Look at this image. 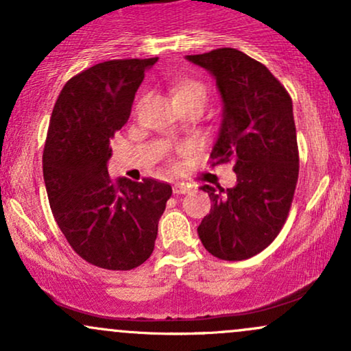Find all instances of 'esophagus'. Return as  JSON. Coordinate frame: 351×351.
Returning <instances> with one entry per match:
<instances>
[{
	"instance_id": "34e87169",
	"label": "esophagus",
	"mask_w": 351,
	"mask_h": 351,
	"mask_svg": "<svg viewBox=\"0 0 351 351\" xmlns=\"http://www.w3.org/2000/svg\"><path fill=\"white\" fill-rule=\"evenodd\" d=\"M189 191H191V184L188 183H176L175 186H173V193H175V195H186Z\"/></svg>"
}]
</instances>
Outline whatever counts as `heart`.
<instances>
[{"mask_svg":"<svg viewBox=\"0 0 351 351\" xmlns=\"http://www.w3.org/2000/svg\"><path fill=\"white\" fill-rule=\"evenodd\" d=\"M171 92L173 97L176 102L180 100H188V99H204L206 100L208 95V87L203 80L198 77H180L171 84Z\"/></svg>","mask_w":351,"mask_h":351,"instance_id":"b5f03b06","label":"heart"}]
</instances>
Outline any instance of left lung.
Returning a JSON list of instances; mask_svg holds the SVG:
<instances>
[{"instance_id":"obj_1","label":"left lung","mask_w":351,"mask_h":351,"mask_svg":"<svg viewBox=\"0 0 351 351\" xmlns=\"http://www.w3.org/2000/svg\"><path fill=\"white\" fill-rule=\"evenodd\" d=\"M186 58L215 75L224 104L209 163L232 162L237 176L234 188L201 186L213 204L198 236L217 259H249L276 239L292 206L299 178L292 99L264 64L232 47Z\"/></svg>"}]
</instances>
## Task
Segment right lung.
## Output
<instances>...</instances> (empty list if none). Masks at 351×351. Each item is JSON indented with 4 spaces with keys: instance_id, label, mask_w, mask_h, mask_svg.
I'll return each instance as SVG.
<instances>
[{
    "instance_id": "right-lung-1",
    "label": "right lung",
    "mask_w": 351,
    "mask_h": 351,
    "mask_svg": "<svg viewBox=\"0 0 351 351\" xmlns=\"http://www.w3.org/2000/svg\"><path fill=\"white\" fill-rule=\"evenodd\" d=\"M158 58L114 59L67 80L52 108L43 153L51 211L71 247L108 271L142 265L155 247L171 186L114 180L110 140L130 117L145 69Z\"/></svg>"
}]
</instances>
